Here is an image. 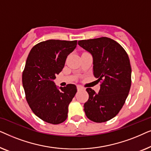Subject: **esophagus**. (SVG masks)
Listing matches in <instances>:
<instances>
[{"label":"esophagus","mask_w":151,"mask_h":151,"mask_svg":"<svg viewBox=\"0 0 151 151\" xmlns=\"http://www.w3.org/2000/svg\"><path fill=\"white\" fill-rule=\"evenodd\" d=\"M77 88H78V91H80V90H82V89H83V87H82V86H80V85H78L77 86Z\"/></svg>","instance_id":"1"}]
</instances>
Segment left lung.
<instances>
[{
	"label": "left lung",
	"mask_w": 151,
	"mask_h": 151,
	"mask_svg": "<svg viewBox=\"0 0 151 151\" xmlns=\"http://www.w3.org/2000/svg\"><path fill=\"white\" fill-rule=\"evenodd\" d=\"M78 45L93 56V75L102 81L96 93L86 88L88 100L84 103L86 117L94 122L109 121L117 115L127 100L131 85V67L122 47L106 37L82 40Z\"/></svg>",
	"instance_id": "8db88e82"
}]
</instances>
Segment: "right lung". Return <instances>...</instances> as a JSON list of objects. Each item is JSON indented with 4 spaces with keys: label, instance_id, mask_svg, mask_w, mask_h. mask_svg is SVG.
<instances>
[{
    "label": "right lung",
    "instance_id": "add662e5",
    "mask_svg": "<svg viewBox=\"0 0 151 151\" xmlns=\"http://www.w3.org/2000/svg\"><path fill=\"white\" fill-rule=\"evenodd\" d=\"M77 40H48L33 47L22 73V85L29 106L36 116L52 124L66 120L68 106L77 92L75 84L57 87L53 80L65 66Z\"/></svg>",
    "mask_w": 151,
    "mask_h": 151
}]
</instances>
